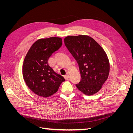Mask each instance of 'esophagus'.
<instances>
[{"mask_svg":"<svg viewBox=\"0 0 133 133\" xmlns=\"http://www.w3.org/2000/svg\"><path fill=\"white\" fill-rule=\"evenodd\" d=\"M64 78H65V79H68V78H69V75H68V74H66L64 76Z\"/></svg>","mask_w":133,"mask_h":133,"instance_id":"34e87169","label":"esophagus"}]
</instances>
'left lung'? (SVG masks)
<instances>
[{"instance_id":"8db88e82","label":"left lung","mask_w":133,"mask_h":133,"mask_svg":"<svg viewBox=\"0 0 133 133\" xmlns=\"http://www.w3.org/2000/svg\"><path fill=\"white\" fill-rule=\"evenodd\" d=\"M64 44L79 65L81 80L76 88L87 95L96 93L109 74V62L105 51L88 35L68 36Z\"/></svg>"}]
</instances>
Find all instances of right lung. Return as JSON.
<instances>
[{
  "label": "right lung",
  "instance_id": "obj_1",
  "mask_svg": "<svg viewBox=\"0 0 133 133\" xmlns=\"http://www.w3.org/2000/svg\"><path fill=\"white\" fill-rule=\"evenodd\" d=\"M62 45L58 37L40 39L30 47L23 65V75L25 83L35 94L44 98L54 94L65 81L61 75L48 64V59Z\"/></svg>",
  "mask_w": 133,
  "mask_h": 133
}]
</instances>
